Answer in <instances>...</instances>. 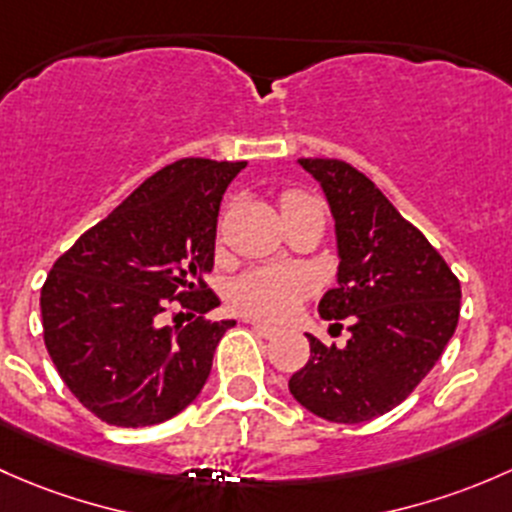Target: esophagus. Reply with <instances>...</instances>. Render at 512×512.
<instances>
[{
  "instance_id": "1",
  "label": "esophagus",
  "mask_w": 512,
  "mask_h": 512,
  "mask_svg": "<svg viewBox=\"0 0 512 512\" xmlns=\"http://www.w3.org/2000/svg\"><path fill=\"white\" fill-rule=\"evenodd\" d=\"M246 323H249L251 328H256V330H258V335H261V337H273V335L278 333V328H273V325L263 323V320H256V318H246Z\"/></svg>"
}]
</instances>
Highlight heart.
I'll use <instances>...</instances> for the list:
<instances>
[{"label": "heart", "instance_id": "obj_1", "mask_svg": "<svg viewBox=\"0 0 512 512\" xmlns=\"http://www.w3.org/2000/svg\"><path fill=\"white\" fill-rule=\"evenodd\" d=\"M305 194H288L283 204L303 202ZM313 288V276L305 268L266 266L244 273L231 288V298L239 308L266 318H281Z\"/></svg>", "mask_w": 512, "mask_h": 512}]
</instances>
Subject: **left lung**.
<instances>
[{
	"label": "left lung",
	"mask_w": 512,
	"mask_h": 512,
	"mask_svg": "<svg viewBox=\"0 0 512 512\" xmlns=\"http://www.w3.org/2000/svg\"><path fill=\"white\" fill-rule=\"evenodd\" d=\"M335 224L337 286L320 318H350L345 347L308 335L310 360L288 382L295 402L335 424L387 414L414 392L449 345L461 283L439 251L355 167L298 157Z\"/></svg>",
	"instance_id": "obj_1"
}]
</instances>
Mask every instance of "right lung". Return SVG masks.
<instances>
[{"label":"right lung","mask_w":512,"mask_h":512,"mask_svg":"<svg viewBox=\"0 0 512 512\" xmlns=\"http://www.w3.org/2000/svg\"><path fill=\"white\" fill-rule=\"evenodd\" d=\"M246 162L187 157L162 167L81 236L41 288L44 342L73 397L105 424H162L197 399L214 350L236 320H202L170 333V300L217 308L219 204Z\"/></svg>","instance_id":"obj_1"}]
</instances>
